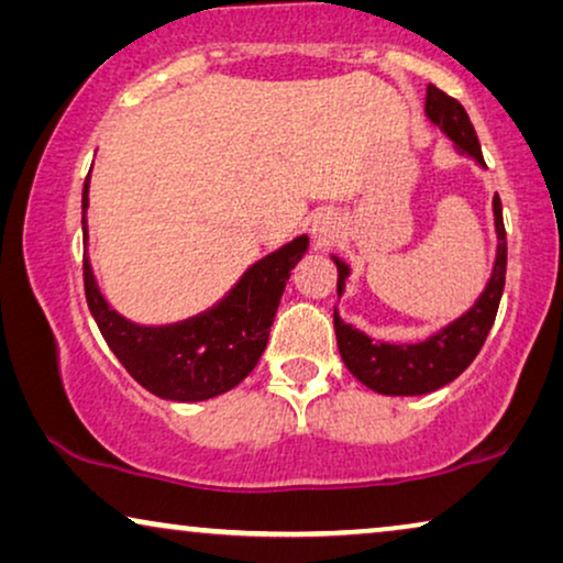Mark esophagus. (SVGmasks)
Listing matches in <instances>:
<instances>
[{
  "label": "esophagus",
  "instance_id": "34e87169",
  "mask_svg": "<svg viewBox=\"0 0 563 563\" xmlns=\"http://www.w3.org/2000/svg\"><path fill=\"white\" fill-rule=\"evenodd\" d=\"M312 235H314V241H318V245H325L335 238V225L330 220L322 218L320 222H314L312 225Z\"/></svg>",
  "mask_w": 563,
  "mask_h": 563
}]
</instances>
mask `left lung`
<instances>
[{"label": "left lung", "mask_w": 563, "mask_h": 563, "mask_svg": "<svg viewBox=\"0 0 563 563\" xmlns=\"http://www.w3.org/2000/svg\"><path fill=\"white\" fill-rule=\"evenodd\" d=\"M426 112L433 125L443 130L451 137L453 145L464 153V156L474 158L479 166L484 164L479 137L474 133L472 120L459 99H453L430 84L426 97ZM495 228H497V261L492 268V279L482 297L476 299L472 310L453 320L449 328L441 333L430 335L422 343L410 345H395V343H379L372 341L366 333H361L349 322L333 314L335 322V338L338 351H341L343 364L349 372L356 376L361 384L368 389L379 391V395L389 397H415L428 395L445 387V384L456 379L461 372H466L468 364L482 351L484 341H487L492 325H495L499 299L505 291V272H507V235L503 222V202L495 197ZM338 266V297L343 295L345 276H349V266L335 258Z\"/></svg>", "instance_id": "8db88e82"}]
</instances>
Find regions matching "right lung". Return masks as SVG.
Instances as JSON below:
<instances>
[{
	"instance_id": "add662e5",
	"label": "right lung",
	"mask_w": 563,
	"mask_h": 563,
	"mask_svg": "<svg viewBox=\"0 0 563 563\" xmlns=\"http://www.w3.org/2000/svg\"><path fill=\"white\" fill-rule=\"evenodd\" d=\"M89 179L81 195V228L87 245ZM310 238L299 235L284 249L268 253L241 276V282L212 310L174 325H135L110 310L99 291L84 253V291L120 364L133 379L172 402H202L233 389L256 368L268 343L279 299L291 268L305 256Z\"/></svg>"
}]
</instances>
